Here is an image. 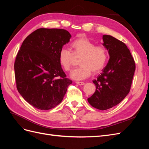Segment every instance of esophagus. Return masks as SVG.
<instances>
[{
	"label": "esophagus",
	"instance_id": "esophagus-1",
	"mask_svg": "<svg viewBox=\"0 0 149 149\" xmlns=\"http://www.w3.org/2000/svg\"><path fill=\"white\" fill-rule=\"evenodd\" d=\"M76 83L79 85V86H81V85H84V82H81V81H76Z\"/></svg>",
	"mask_w": 149,
	"mask_h": 149
}]
</instances>
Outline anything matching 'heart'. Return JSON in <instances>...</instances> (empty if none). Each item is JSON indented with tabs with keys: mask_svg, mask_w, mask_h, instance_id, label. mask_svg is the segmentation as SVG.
Here are the masks:
<instances>
[{
	"mask_svg": "<svg viewBox=\"0 0 149 149\" xmlns=\"http://www.w3.org/2000/svg\"><path fill=\"white\" fill-rule=\"evenodd\" d=\"M70 50L61 48L58 61L61 68L69 71L75 58H80L81 65L71 71L70 77L75 80H83L94 73H97L104 68L107 60V52L101 45H95L93 42L83 36H79L70 44Z\"/></svg>",
	"mask_w": 149,
	"mask_h": 149,
	"instance_id": "heart-1",
	"label": "heart"
}]
</instances>
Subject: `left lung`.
Masks as SVG:
<instances>
[{
	"mask_svg": "<svg viewBox=\"0 0 149 149\" xmlns=\"http://www.w3.org/2000/svg\"><path fill=\"white\" fill-rule=\"evenodd\" d=\"M102 40L110 58L102 73L93 80L96 91L88 101L93 107L104 111L118 104L127 95L136 64L124 43L107 35H104Z\"/></svg>",
	"mask_w": 149,
	"mask_h": 149,
	"instance_id": "left-lung-1",
	"label": "left lung"
}]
</instances>
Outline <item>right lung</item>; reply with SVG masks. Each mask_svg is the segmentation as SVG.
<instances>
[{
  "label": "right lung",
  "mask_w": 149,
  "mask_h": 149,
  "mask_svg": "<svg viewBox=\"0 0 149 149\" xmlns=\"http://www.w3.org/2000/svg\"><path fill=\"white\" fill-rule=\"evenodd\" d=\"M70 33L60 29H39L22 43L15 63L17 88L30 105L48 110L62 101L72 81L66 78L58 61Z\"/></svg>",
  "instance_id": "obj_1"
}]
</instances>
